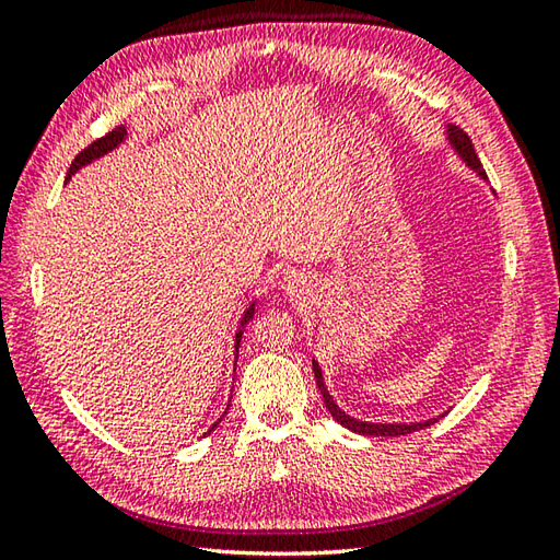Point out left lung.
Here are the masks:
<instances>
[{
    "label": "left lung",
    "mask_w": 560,
    "mask_h": 560,
    "mask_svg": "<svg viewBox=\"0 0 560 560\" xmlns=\"http://www.w3.org/2000/svg\"><path fill=\"white\" fill-rule=\"evenodd\" d=\"M447 141H450V147L457 151V156L464 163H467L471 171H477L483 177V180H489V177H486V173H483V168H481V161L477 156V151H474V144H471V139L467 137V132H462L459 127L447 125ZM313 373H315V380H317L319 395H323L325 407L331 413V419L341 423L343 428H349V431L359 433V435H407V433H413V431H421V428H428V425L438 421V419H428V421H419V423H416V421L413 423H368V421H359V419H353V416H349L347 411H341L335 404V399H331V395L325 387L323 368L317 365V361H313Z\"/></svg>",
    "instance_id": "left-lung-1"
}]
</instances>
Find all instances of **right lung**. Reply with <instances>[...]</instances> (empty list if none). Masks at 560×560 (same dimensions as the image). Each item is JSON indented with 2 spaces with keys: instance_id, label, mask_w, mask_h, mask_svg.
Masks as SVG:
<instances>
[{
  "instance_id": "1",
  "label": "right lung",
  "mask_w": 560,
  "mask_h": 560,
  "mask_svg": "<svg viewBox=\"0 0 560 560\" xmlns=\"http://www.w3.org/2000/svg\"><path fill=\"white\" fill-rule=\"evenodd\" d=\"M125 137H127V129L125 127H115L113 132H108L105 137H101V139H96L93 141V144H89L86 149H83L79 156L71 161V165H69V173H67V180L71 175H74L81 165H89L91 161H96V159H101V156H105V153L108 151H113L115 147H120L122 141H125ZM255 317V303L247 307L245 311V315H243V319H241V329H237V335H235V359H237V347H241V337H243V327L249 323V319ZM225 413V411H223ZM221 421V419H219ZM219 423H213L211 428H209V433L213 431V428H217Z\"/></svg>"
}]
</instances>
